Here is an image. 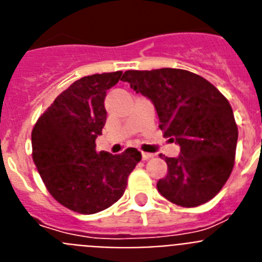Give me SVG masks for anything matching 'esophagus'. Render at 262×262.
I'll return each mask as SVG.
<instances>
[{
    "label": "esophagus",
    "instance_id": "1",
    "mask_svg": "<svg viewBox=\"0 0 262 262\" xmlns=\"http://www.w3.org/2000/svg\"><path fill=\"white\" fill-rule=\"evenodd\" d=\"M154 157V155L152 154H148V152H142V159L143 160H149Z\"/></svg>",
    "mask_w": 262,
    "mask_h": 262
}]
</instances>
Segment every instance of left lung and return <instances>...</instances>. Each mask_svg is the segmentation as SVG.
Segmentation results:
<instances>
[{"mask_svg": "<svg viewBox=\"0 0 262 262\" xmlns=\"http://www.w3.org/2000/svg\"><path fill=\"white\" fill-rule=\"evenodd\" d=\"M122 81L151 99L160 129L181 148L165 157L168 174L157 182L166 200L196 207L214 198L232 172L237 126L226 97L209 81L184 69L127 71Z\"/></svg>", "mask_w": 262, "mask_h": 262, "instance_id": "obj_1", "label": "left lung"}]
</instances>
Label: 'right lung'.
Wrapping results in <instances>:
<instances>
[{"label":"right lung","instance_id":"obj_1","mask_svg":"<svg viewBox=\"0 0 262 262\" xmlns=\"http://www.w3.org/2000/svg\"><path fill=\"white\" fill-rule=\"evenodd\" d=\"M122 72L75 81L41 114L31 134L32 159L47 190L67 209L96 214L123 195L127 178L142 154L97 152L96 139L106 123V92Z\"/></svg>","mask_w":262,"mask_h":262}]
</instances>
